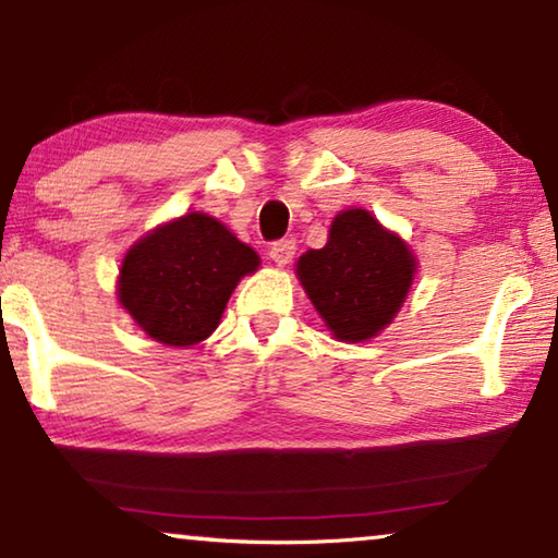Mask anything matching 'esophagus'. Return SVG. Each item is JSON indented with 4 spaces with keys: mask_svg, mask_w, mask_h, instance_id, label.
Instances as JSON below:
<instances>
[{
    "mask_svg": "<svg viewBox=\"0 0 558 558\" xmlns=\"http://www.w3.org/2000/svg\"><path fill=\"white\" fill-rule=\"evenodd\" d=\"M268 255H270L272 263L288 265L295 257V240H288V238L286 240H276V243L270 245Z\"/></svg>",
    "mask_w": 558,
    "mask_h": 558,
    "instance_id": "esophagus-1",
    "label": "esophagus"
}]
</instances>
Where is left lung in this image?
Returning <instances> with one entry per match:
<instances>
[{
  "mask_svg": "<svg viewBox=\"0 0 558 558\" xmlns=\"http://www.w3.org/2000/svg\"><path fill=\"white\" fill-rule=\"evenodd\" d=\"M415 272L403 240L365 210L340 213L326 247L298 260V278L315 311L340 340H368L401 307Z\"/></svg>",
  "mask_w": 558,
  "mask_h": 558,
  "instance_id": "obj_1",
  "label": "left lung"
}]
</instances>
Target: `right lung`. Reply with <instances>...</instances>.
I'll return each instance as SVG.
<instances>
[{
    "mask_svg": "<svg viewBox=\"0 0 558 558\" xmlns=\"http://www.w3.org/2000/svg\"><path fill=\"white\" fill-rule=\"evenodd\" d=\"M260 257L210 215L190 213L124 255L120 303L149 338L193 345L218 328L238 280Z\"/></svg>",
    "mask_w": 558,
    "mask_h": 558,
    "instance_id": "1",
    "label": "right lung"
}]
</instances>
